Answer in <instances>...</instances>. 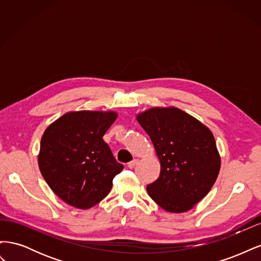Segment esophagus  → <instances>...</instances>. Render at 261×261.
I'll return each instance as SVG.
<instances>
[{
    "instance_id": "1",
    "label": "esophagus",
    "mask_w": 261,
    "mask_h": 261,
    "mask_svg": "<svg viewBox=\"0 0 261 261\" xmlns=\"http://www.w3.org/2000/svg\"><path fill=\"white\" fill-rule=\"evenodd\" d=\"M137 164H138V160H137V159H134L133 161H130V162L127 164V167H128L129 169H133V168H135Z\"/></svg>"
}]
</instances>
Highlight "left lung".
<instances>
[{"instance_id":"left-lung-1","label":"left lung","mask_w":261,"mask_h":261,"mask_svg":"<svg viewBox=\"0 0 261 261\" xmlns=\"http://www.w3.org/2000/svg\"><path fill=\"white\" fill-rule=\"evenodd\" d=\"M151 139L160 175L147 185L148 195L168 212L191 210L216 183L221 156L212 132L175 107H154L136 115Z\"/></svg>"}]
</instances>
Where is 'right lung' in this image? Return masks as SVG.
<instances>
[{
  "label": "right lung",
  "instance_id": "1",
  "mask_svg": "<svg viewBox=\"0 0 261 261\" xmlns=\"http://www.w3.org/2000/svg\"><path fill=\"white\" fill-rule=\"evenodd\" d=\"M116 117L115 111H70L45 128L39 169L53 193L69 206H96L124 169L102 138Z\"/></svg>",
  "mask_w": 261,
  "mask_h": 261
}]
</instances>
